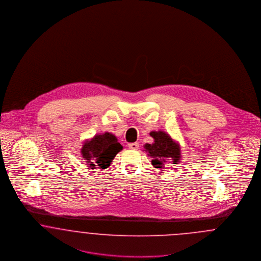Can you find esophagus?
Returning <instances> with one entry per match:
<instances>
[{
	"label": "esophagus",
	"mask_w": 261,
	"mask_h": 261,
	"mask_svg": "<svg viewBox=\"0 0 261 261\" xmlns=\"http://www.w3.org/2000/svg\"><path fill=\"white\" fill-rule=\"evenodd\" d=\"M128 146H129V148L131 149H139V144L138 143H130Z\"/></svg>",
	"instance_id": "1"
}]
</instances>
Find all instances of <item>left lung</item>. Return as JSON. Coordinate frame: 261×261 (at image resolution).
<instances>
[{
  "label": "left lung",
  "instance_id": "left-lung-1",
  "mask_svg": "<svg viewBox=\"0 0 261 261\" xmlns=\"http://www.w3.org/2000/svg\"><path fill=\"white\" fill-rule=\"evenodd\" d=\"M149 135L153 138L152 144L145 145V151L151 159V164L162 170L168 162L177 164L181 161V149L177 142L164 131H151Z\"/></svg>",
  "mask_w": 261,
  "mask_h": 261
}]
</instances>
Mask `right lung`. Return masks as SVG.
Returning a JSON list of instances; mask_svg holds the SVG:
<instances>
[{"instance_id":"right-lung-1","label":"right lung","mask_w":261,"mask_h":261,"mask_svg":"<svg viewBox=\"0 0 261 261\" xmlns=\"http://www.w3.org/2000/svg\"><path fill=\"white\" fill-rule=\"evenodd\" d=\"M123 149L117 142V138L112 133L106 132L96 135L90 141H86L81 149V154L87 161L91 169H107L112 164L115 155Z\"/></svg>"}]
</instances>
